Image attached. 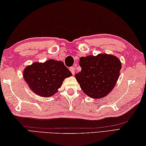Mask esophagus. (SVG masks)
I'll use <instances>...</instances> for the list:
<instances>
[{"instance_id": "esophagus-1", "label": "esophagus", "mask_w": 146, "mask_h": 146, "mask_svg": "<svg viewBox=\"0 0 146 146\" xmlns=\"http://www.w3.org/2000/svg\"><path fill=\"white\" fill-rule=\"evenodd\" d=\"M70 70L71 72V73L73 74V75H74V74H75V67L74 66H72V67H70Z\"/></svg>"}]
</instances>
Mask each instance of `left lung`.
I'll return each instance as SVG.
<instances>
[{
  "instance_id": "8db88e82",
  "label": "left lung",
  "mask_w": 146,
  "mask_h": 146,
  "mask_svg": "<svg viewBox=\"0 0 146 146\" xmlns=\"http://www.w3.org/2000/svg\"><path fill=\"white\" fill-rule=\"evenodd\" d=\"M82 70L75 75L82 90L92 98H101L112 90L120 75L121 62L107 54L80 59Z\"/></svg>"
}]
</instances>
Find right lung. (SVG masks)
<instances>
[{"instance_id": "1", "label": "right lung", "mask_w": 146, "mask_h": 146, "mask_svg": "<svg viewBox=\"0 0 146 146\" xmlns=\"http://www.w3.org/2000/svg\"><path fill=\"white\" fill-rule=\"evenodd\" d=\"M23 75L33 92L41 97H49L54 95L63 80L72 74L62 61L49 60L44 63H34L27 66Z\"/></svg>"}]
</instances>
